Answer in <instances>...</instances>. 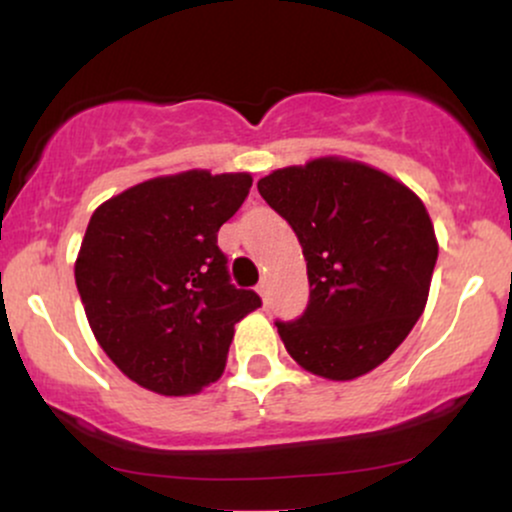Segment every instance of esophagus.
Instances as JSON below:
<instances>
[{"label": "esophagus", "instance_id": "esophagus-1", "mask_svg": "<svg viewBox=\"0 0 512 512\" xmlns=\"http://www.w3.org/2000/svg\"><path fill=\"white\" fill-rule=\"evenodd\" d=\"M257 293H260L264 305H267V301H269V284H267V281H260V284H257Z\"/></svg>", "mask_w": 512, "mask_h": 512}]
</instances>
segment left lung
<instances>
[{
    "mask_svg": "<svg viewBox=\"0 0 512 512\" xmlns=\"http://www.w3.org/2000/svg\"><path fill=\"white\" fill-rule=\"evenodd\" d=\"M257 190L308 262L303 315L274 322L286 351L322 378L366 375L426 308L438 243L424 202L383 170L344 158L274 170Z\"/></svg>",
    "mask_w": 512,
    "mask_h": 512,
    "instance_id": "obj_1",
    "label": "left lung"
}]
</instances>
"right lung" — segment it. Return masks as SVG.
Listing matches in <instances>:
<instances>
[{
	"label": "right lung",
	"mask_w": 512,
	"mask_h": 512,
	"mask_svg": "<svg viewBox=\"0 0 512 512\" xmlns=\"http://www.w3.org/2000/svg\"><path fill=\"white\" fill-rule=\"evenodd\" d=\"M250 187L248 173L187 170L93 211L76 289L98 344L146 390L195 395L219 380L233 325L262 305L255 291L231 284L216 243Z\"/></svg>",
	"instance_id": "right-lung-1"
}]
</instances>
